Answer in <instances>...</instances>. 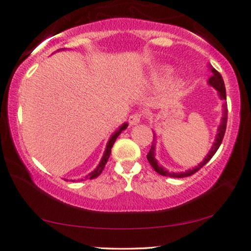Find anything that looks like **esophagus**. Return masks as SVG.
Returning a JSON list of instances; mask_svg holds the SVG:
<instances>
[{"instance_id": "34e87169", "label": "esophagus", "mask_w": 251, "mask_h": 251, "mask_svg": "<svg viewBox=\"0 0 251 251\" xmlns=\"http://www.w3.org/2000/svg\"><path fill=\"white\" fill-rule=\"evenodd\" d=\"M140 120H141V115L138 114V113H134V114L130 115V117H129V123H130V126H136V125H138V123L140 122Z\"/></svg>"}]
</instances>
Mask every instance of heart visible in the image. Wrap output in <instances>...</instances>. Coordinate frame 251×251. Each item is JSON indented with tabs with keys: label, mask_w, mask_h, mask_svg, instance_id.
I'll return each instance as SVG.
<instances>
[{
	"label": "heart",
	"mask_w": 251,
	"mask_h": 251,
	"mask_svg": "<svg viewBox=\"0 0 251 251\" xmlns=\"http://www.w3.org/2000/svg\"><path fill=\"white\" fill-rule=\"evenodd\" d=\"M171 73H172L171 68H167V67L161 68L159 73H156V74L153 75V78H159V79L165 78V77H168L169 75H171Z\"/></svg>",
	"instance_id": "obj_1"
}]
</instances>
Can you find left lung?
Masks as SVG:
<instances>
[{"instance_id": "8db88e82", "label": "left lung", "mask_w": 251, "mask_h": 251, "mask_svg": "<svg viewBox=\"0 0 251 251\" xmlns=\"http://www.w3.org/2000/svg\"><path fill=\"white\" fill-rule=\"evenodd\" d=\"M210 67V71L212 73V76L207 80V84H209L210 86L214 87L215 90L218 91V94L220 96V99L222 100H226V87H225V82H223V78L222 76L220 75V73L215 71V69L209 65ZM226 120H228V106H226V103L223 104V112H222V118H221V123H220V126H218V133L217 136H215V140L213 142V145H212V147L210 149V151L206 153L205 158H204L202 163H200L196 167L192 168V169H187V171L185 172H179V173H172V172H168L167 169L164 168L163 166L160 164H158L157 159L155 158L156 155V134L153 133V142H152V146L151 148H150L148 155H147V159L149 161V164L151 165V167L155 169V172H157L158 174L161 175V176H168V177H176V178H182V177H187V176H191L196 173L198 171H200L204 165H205L207 161H209L212 157L214 156V153L217 152V150L219 149L220 145H221V142L223 140V137H225V132H226Z\"/></svg>"}]
</instances>
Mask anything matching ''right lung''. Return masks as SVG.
<instances>
[{
    "label": "right lung",
    "instance_id": "obj_1",
    "mask_svg": "<svg viewBox=\"0 0 251 251\" xmlns=\"http://www.w3.org/2000/svg\"><path fill=\"white\" fill-rule=\"evenodd\" d=\"M59 50H64V49H59ZM59 50H58V51H59ZM126 126H128V123L125 122L122 126H119L118 130H115L114 132L112 133V136L110 137L109 141H107L105 150H104V153H103V156H102V158H101V161H100L99 165H98V167H96L93 172H91L90 174H88V175L85 177V178L93 179V178H96V177H98L100 174H101L102 171L104 169V167H105L106 161L109 160V157H110V155H111V149H112L115 140H117V138L119 137V134H120L123 130L126 129ZM65 180H66V179H65Z\"/></svg>",
    "mask_w": 251,
    "mask_h": 251
}]
</instances>
